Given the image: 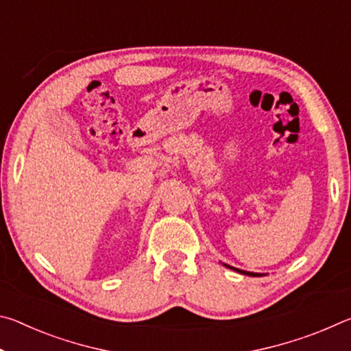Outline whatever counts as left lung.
<instances>
[{
    "instance_id": "1",
    "label": "left lung",
    "mask_w": 351,
    "mask_h": 351,
    "mask_svg": "<svg viewBox=\"0 0 351 351\" xmlns=\"http://www.w3.org/2000/svg\"><path fill=\"white\" fill-rule=\"evenodd\" d=\"M226 266H228V265H226ZM228 268L234 269V271H237V272H240V274H246V276H258V274H254V272H246V271H243V269H237V268H232V266H228Z\"/></svg>"
}]
</instances>
